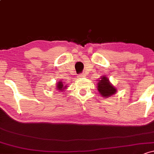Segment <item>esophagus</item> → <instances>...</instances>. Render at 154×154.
<instances>
[{"label": "esophagus", "instance_id": "esophagus-1", "mask_svg": "<svg viewBox=\"0 0 154 154\" xmlns=\"http://www.w3.org/2000/svg\"><path fill=\"white\" fill-rule=\"evenodd\" d=\"M79 78H84V77H86V75L84 73H81L79 75Z\"/></svg>", "mask_w": 154, "mask_h": 154}]
</instances>
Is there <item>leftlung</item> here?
Instances as JSON below:
<instances>
[{
    "instance_id": "8db88e82",
    "label": "left lung",
    "mask_w": 154,
    "mask_h": 154,
    "mask_svg": "<svg viewBox=\"0 0 154 154\" xmlns=\"http://www.w3.org/2000/svg\"><path fill=\"white\" fill-rule=\"evenodd\" d=\"M97 83V90L102 97H109L116 93L117 89L110 83L106 76L100 78Z\"/></svg>"
}]
</instances>
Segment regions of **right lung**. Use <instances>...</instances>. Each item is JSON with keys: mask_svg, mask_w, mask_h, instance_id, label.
I'll use <instances>...</instances> for the list:
<instances>
[{"mask_svg": "<svg viewBox=\"0 0 154 154\" xmlns=\"http://www.w3.org/2000/svg\"><path fill=\"white\" fill-rule=\"evenodd\" d=\"M56 87H57V90H59L60 92H63V90L67 88V86H64L62 82H58Z\"/></svg>", "mask_w": 154, "mask_h": 154, "instance_id": "add662e5", "label": "right lung"}]
</instances>
